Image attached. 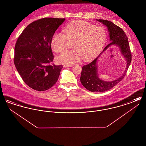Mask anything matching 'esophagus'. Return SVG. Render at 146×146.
Masks as SVG:
<instances>
[{
    "label": "esophagus",
    "instance_id": "1",
    "mask_svg": "<svg viewBox=\"0 0 146 146\" xmlns=\"http://www.w3.org/2000/svg\"><path fill=\"white\" fill-rule=\"evenodd\" d=\"M73 66V64H63V67L66 68V67H71Z\"/></svg>",
    "mask_w": 146,
    "mask_h": 146
}]
</instances>
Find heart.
<instances>
[{"instance_id": "heart-1", "label": "heart", "mask_w": 146, "mask_h": 146, "mask_svg": "<svg viewBox=\"0 0 146 146\" xmlns=\"http://www.w3.org/2000/svg\"><path fill=\"white\" fill-rule=\"evenodd\" d=\"M63 31L65 35L55 32L50 42L53 51L62 53L66 50L67 39L74 41L72 46L74 49L65 52L57 58V62L62 64H72L82 58L85 61H90L98 55L106 39L104 27L82 20L70 22L64 27Z\"/></svg>"}]
</instances>
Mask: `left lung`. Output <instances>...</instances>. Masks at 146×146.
Returning a JSON list of instances; mask_svg holds the SVG:
<instances>
[{"label":"left lung","instance_id":"obj_1","mask_svg":"<svg viewBox=\"0 0 146 146\" xmlns=\"http://www.w3.org/2000/svg\"><path fill=\"white\" fill-rule=\"evenodd\" d=\"M102 23L107 28L109 32L110 41L103 51L93 61L84 66L80 76V82L87 90L94 92H102L108 90L119 83L125 76L127 70L131 62V54L130 50L128 39L124 31L111 21L96 20ZM115 45L119 49L121 54L127 63L123 74L117 79L112 81H104L99 77L97 61L98 59L105 50L110 46Z\"/></svg>","mask_w":146,"mask_h":146}]
</instances>
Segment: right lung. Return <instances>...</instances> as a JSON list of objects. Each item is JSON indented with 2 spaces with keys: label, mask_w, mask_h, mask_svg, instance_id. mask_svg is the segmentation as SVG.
Masks as SVG:
<instances>
[{
  "label": "right lung",
  "mask_w": 146,
  "mask_h": 146,
  "mask_svg": "<svg viewBox=\"0 0 146 146\" xmlns=\"http://www.w3.org/2000/svg\"><path fill=\"white\" fill-rule=\"evenodd\" d=\"M65 19L44 18L34 21L19 37L14 64L24 82L35 90H48L57 82L63 68L52 63L50 42Z\"/></svg>",
  "instance_id": "1"
}]
</instances>
